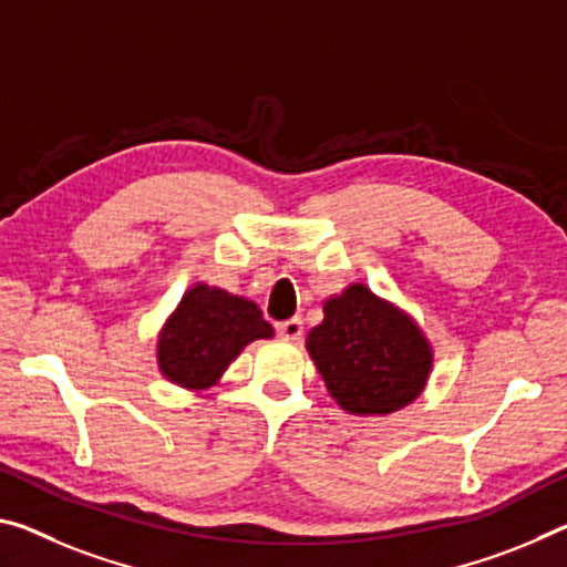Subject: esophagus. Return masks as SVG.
I'll return each instance as SVG.
<instances>
[{"label":"esophagus","instance_id":"obj_1","mask_svg":"<svg viewBox=\"0 0 567 567\" xmlns=\"http://www.w3.org/2000/svg\"><path fill=\"white\" fill-rule=\"evenodd\" d=\"M277 336H280L282 340H298L302 336V320L290 318L285 322H277Z\"/></svg>","mask_w":567,"mask_h":567}]
</instances>
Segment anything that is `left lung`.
<instances>
[{"mask_svg": "<svg viewBox=\"0 0 567 567\" xmlns=\"http://www.w3.org/2000/svg\"><path fill=\"white\" fill-rule=\"evenodd\" d=\"M305 348L338 406L353 416H389L416 401L434 350L409 312L363 282L322 302V322Z\"/></svg>", "mask_w": 567, "mask_h": 567, "instance_id": "8db88e82", "label": "left lung"}]
</instances>
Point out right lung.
Returning a JSON list of instances; mask_svg holds the SVG:
<instances>
[{
    "label": "right lung",
    "mask_w": 567,
    "mask_h": 567,
    "mask_svg": "<svg viewBox=\"0 0 567 567\" xmlns=\"http://www.w3.org/2000/svg\"><path fill=\"white\" fill-rule=\"evenodd\" d=\"M272 336V326L255 302L196 282L158 332V371L182 389H212L251 340Z\"/></svg>",
    "instance_id": "right-lung-1"
}]
</instances>
